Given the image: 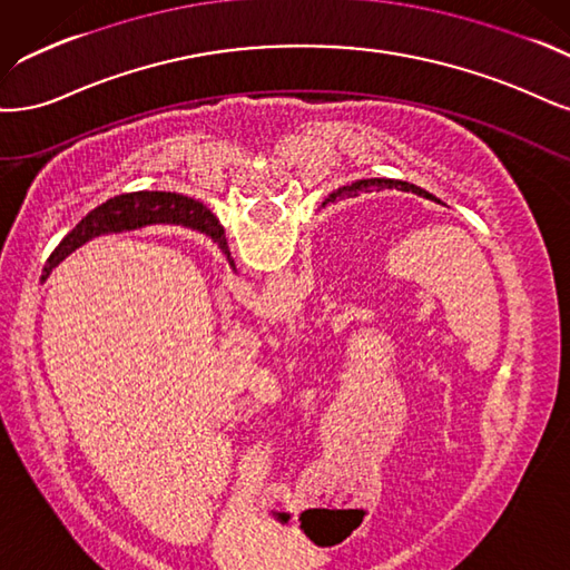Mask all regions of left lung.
I'll return each mask as SVG.
<instances>
[{"label":"left lung","instance_id":"1","mask_svg":"<svg viewBox=\"0 0 570 570\" xmlns=\"http://www.w3.org/2000/svg\"><path fill=\"white\" fill-rule=\"evenodd\" d=\"M364 185V181H362ZM372 185H379V187H395V189H402V191H412V194H416V196H424V198H431V200H438L433 194H429L426 189H421V187H416V185H410V181H402V179H372ZM357 189V185H353V187H343V189H338V191H334V194H328V198L326 200H336V198H341V196H345V194H353ZM219 250H223L227 258H229V246H227V238H225V229L219 227V246H217Z\"/></svg>","mask_w":570,"mask_h":570}]
</instances>
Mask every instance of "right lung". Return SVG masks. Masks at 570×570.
Returning a JSON list of instances; mask_svg holds the SVG:
<instances>
[{
    "instance_id": "1",
    "label": "right lung",
    "mask_w": 570,
    "mask_h": 570,
    "mask_svg": "<svg viewBox=\"0 0 570 570\" xmlns=\"http://www.w3.org/2000/svg\"><path fill=\"white\" fill-rule=\"evenodd\" d=\"M181 225L196 229L200 234L210 236L219 246V223L217 217L198 200L181 196L175 191H130L108 198L106 204L97 206L87 213L70 234H66L63 242L49 255L45 265L42 279L49 277V272L57 267L68 255L87 244L89 238L104 236V234H118V232H132L146 225ZM234 267V261L227 258Z\"/></svg>"
}]
</instances>
